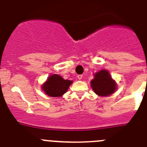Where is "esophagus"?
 <instances>
[{
    "label": "esophagus",
    "instance_id": "esophagus-1",
    "mask_svg": "<svg viewBox=\"0 0 147 147\" xmlns=\"http://www.w3.org/2000/svg\"><path fill=\"white\" fill-rule=\"evenodd\" d=\"M77 78H78V80H81L82 78V75H78V77H77Z\"/></svg>",
    "mask_w": 147,
    "mask_h": 147
}]
</instances>
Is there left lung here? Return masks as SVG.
Wrapping results in <instances>:
<instances>
[{"instance_id":"left-lung-1","label":"left lung","mask_w":147,"mask_h":147,"mask_svg":"<svg viewBox=\"0 0 147 147\" xmlns=\"http://www.w3.org/2000/svg\"><path fill=\"white\" fill-rule=\"evenodd\" d=\"M90 83L93 91L99 96H109L116 91V82L112 79L109 72L106 69H102L97 72Z\"/></svg>"}]
</instances>
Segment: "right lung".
I'll list each match as a JSON object with an SVG mask.
<instances>
[{
  "instance_id": "obj_1",
  "label": "right lung",
  "mask_w": 147,
  "mask_h": 147,
  "mask_svg": "<svg viewBox=\"0 0 147 147\" xmlns=\"http://www.w3.org/2000/svg\"><path fill=\"white\" fill-rule=\"evenodd\" d=\"M72 81L64 80L58 75H52L47 78V81L42 84V89L50 97H61L67 91Z\"/></svg>"
}]
</instances>
